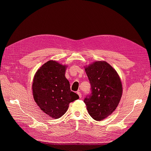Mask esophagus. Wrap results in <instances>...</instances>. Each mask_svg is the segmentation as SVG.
I'll return each instance as SVG.
<instances>
[{"label":"esophagus","instance_id":"obj_1","mask_svg":"<svg viewBox=\"0 0 151 151\" xmlns=\"http://www.w3.org/2000/svg\"><path fill=\"white\" fill-rule=\"evenodd\" d=\"M76 93H77V94H78V96H79V97H80V98H81L82 96H81V93H80V92H79V91H78V92H77Z\"/></svg>","mask_w":151,"mask_h":151}]
</instances>
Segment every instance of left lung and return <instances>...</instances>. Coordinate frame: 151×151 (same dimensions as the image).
Listing matches in <instances>:
<instances>
[{
  "instance_id": "8db88e82",
  "label": "left lung",
  "mask_w": 151,
  "mask_h": 151,
  "mask_svg": "<svg viewBox=\"0 0 151 151\" xmlns=\"http://www.w3.org/2000/svg\"><path fill=\"white\" fill-rule=\"evenodd\" d=\"M91 84V93L84 99L89 115L101 121L116 109L122 94L120 78L105 61H96L85 68Z\"/></svg>"
}]
</instances>
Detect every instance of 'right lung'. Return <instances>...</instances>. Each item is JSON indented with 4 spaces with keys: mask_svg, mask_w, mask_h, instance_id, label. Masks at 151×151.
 Listing matches in <instances>:
<instances>
[{
    "mask_svg": "<svg viewBox=\"0 0 151 151\" xmlns=\"http://www.w3.org/2000/svg\"><path fill=\"white\" fill-rule=\"evenodd\" d=\"M65 66L50 60L38 70L32 84L35 102L44 113L54 119H59L67 111L69 104L79 99L70 90L65 76Z\"/></svg>",
    "mask_w": 151,
    "mask_h": 151,
    "instance_id": "add662e5",
    "label": "right lung"
}]
</instances>
